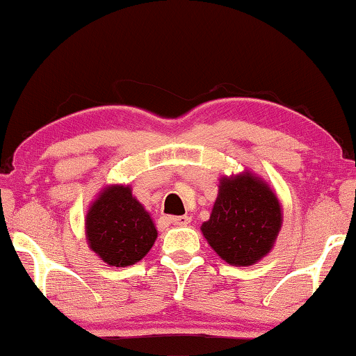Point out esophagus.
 <instances>
[{
	"label": "esophagus",
	"instance_id": "1",
	"mask_svg": "<svg viewBox=\"0 0 356 356\" xmlns=\"http://www.w3.org/2000/svg\"><path fill=\"white\" fill-rule=\"evenodd\" d=\"M169 222L174 224V226H187V224L190 222V216H171L169 218Z\"/></svg>",
	"mask_w": 356,
	"mask_h": 356
}]
</instances>
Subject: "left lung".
Listing matches in <instances>:
<instances>
[{
	"mask_svg": "<svg viewBox=\"0 0 356 356\" xmlns=\"http://www.w3.org/2000/svg\"><path fill=\"white\" fill-rule=\"evenodd\" d=\"M282 227L279 198L250 171L221 177L211 216L202 232L211 248L232 266H250L271 252Z\"/></svg>",
	"mask_w": 356,
	"mask_h": 356,
	"instance_id": "1",
	"label": "left lung"
}]
</instances>
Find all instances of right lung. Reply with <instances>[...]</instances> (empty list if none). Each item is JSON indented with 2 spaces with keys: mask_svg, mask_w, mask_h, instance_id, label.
Here are the masks:
<instances>
[{
  "mask_svg": "<svg viewBox=\"0 0 356 356\" xmlns=\"http://www.w3.org/2000/svg\"><path fill=\"white\" fill-rule=\"evenodd\" d=\"M88 247L109 266L138 263L153 247L158 230L129 185H108L85 216Z\"/></svg>",
  "mask_w": 356,
  "mask_h": 356,
  "instance_id": "1",
  "label": "right lung"
}]
</instances>
